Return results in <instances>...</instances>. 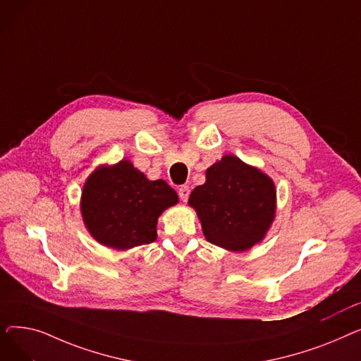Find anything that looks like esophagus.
Listing matches in <instances>:
<instances>
[{
	"instance_id": "1",
	"label": "esophagus",
	"mask_w": 361,
	"mask_h": 361,
	"mask_svg": "<svg viewBox=\"0 0 361 361\" xmlns=\"http://www.w3.org/2000/svg\"><path fill=\"white\" fill-rule=\"evenodd\" d=\"M178 195H180V199H181L183 202H187V199H188V195H190V188H188L187 185H183V187H180Z\"/></svg>"
}]
</instances>
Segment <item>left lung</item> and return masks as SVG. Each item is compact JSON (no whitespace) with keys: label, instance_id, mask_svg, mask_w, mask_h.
I'll list each match as a JSON object with an SVG mask.
<instances>
[{"label":"left lung","instance_id":"1","mask_svg":"<svg viewBox=\"0 0 361 361\" xmlns=\"http://www.w3.org/2000/svg\"><path fill=\"white\" fill-rule=\"evenodd\" d=\"M204 238L230 252H247L263 241L276 212L274 180L235 155L206 169V181L188 197Z\"/></svg>","mask_w":361,"mask_h":361}]
</instances>
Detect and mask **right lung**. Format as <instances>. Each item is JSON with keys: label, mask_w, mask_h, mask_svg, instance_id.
Returning <instances> with one entry per match:
<instances>
[{"label": "right lung", "mask_w": 361, "mask_h": 361, "mask_svg": "<svg viewBox=\"0 0 361 361\" xmlns=\"http://www.w3.org/2000/svg\"><path fill=\"white\" fill-rule=\"evenodd\" d=\"M178 203L164 180H149L128 159L102 164L86 178L80 212L89 234L105 247L130 250L154 243L158 218Z\"/></svg>", "instance_id": "1"}]
</instances>
